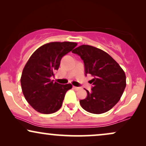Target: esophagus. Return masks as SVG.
<instances>
[{
  "mask_svg": "<svg viewBox=\"0 0 146 146\" xmlns=\"http://www.w3.org/2000/svg\"><path fill=\"white\" fill-rule=\"evenodd\" d=\"M73 88L74 90H79L80 89V87H76V86H73Z\"/></svg>",
  "mask_w": 146,
  "mask_h": 146,
  "instance_id": "esophagus-1",
  "label": "esophagus"
}]
</instances>
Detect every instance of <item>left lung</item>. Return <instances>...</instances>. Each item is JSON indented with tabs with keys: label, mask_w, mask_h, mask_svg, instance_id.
<instances>
[{
	"label": "left lung",
	"mask_w": 146,
	"mask_h": 146,
	"mask_svg": "<svg viewBox=\"0 0 146 146\" xmlns=\"http://www.w3.org/2000/svg\"><path fill=\"white\" fill-rule=\"evenodd\" d=\"M73 53L84 63L85 73L94 77L91 92L80 101L81 106L90 113L102 114L111 109L119 101L126 86L125 72L106 52L90 45L83 44Z\"/></svg>",
	"instance_id": "1"
}]
</instances>
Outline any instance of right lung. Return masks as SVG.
<instances>
[{
  "instance_id": "obj_1",
  "label": "right lung",
  "mask_w": 146,
  "mask_h": 146,
  "mask_svg": "<svg viewBox=\"0 0 146 146\" xmlns=\"http://www.w3.org/2000/svg\"><path fill=\"white\" fill-rule=\"evenodd\" d=\"M73 42H51L33 52L22 73L23 95L38 113L51 114L61 108L65 94L71 84H60L51 80L59 68L62 58L77 46Z\"/></svg>"
}]
</instances>
